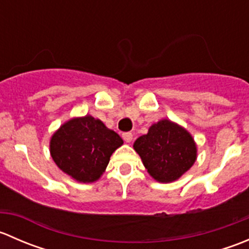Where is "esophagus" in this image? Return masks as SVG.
<instances>
[{
  "label": "esophagus",
  "mask_w": 249,
  "mask_h": 249,
  "mask_svg": "<svg viewBox=\"0 0 249 249\" xmlns=\"http://www.w3.org/2000/svg\"><path fill=\"white\" fill-rule=\"evenodd\" d=\"M123 140L125 141V142H127V143H130L132 141V134L131 132H124V134H123Z\"/></svg>",
  "instance_id": "obj_1"
}]
</instances>
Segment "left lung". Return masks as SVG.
<instances>
[{"instance_id": "8db88e82", "label": "left lung", "mask_w": 249, "mask_h": 249, "mask_svg": "<svg viewBox=\"0 0 249 249\" xmlns=\"http://www.w3.org/2000/svg\"><path fill=\"white\" fill-rule=\"evenodd\" d=\"M134 149L148 173L161 183L173 182L187 172L197 153L192 135L169 119L153 124L148 134L135 141Z\"/></svg>"}]
</instances>
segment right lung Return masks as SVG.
<instances>
[{
	"label": "right lung",
	"mask_w": 249,
	"mask_h": 249,
	"mask_svg": "<svg viewBox=\"0 0 249 249\" xmlns=\"http://www.w3.org/2000/svg\"><path fill=\"white\" fill-rule=\"evenodd\" d=\"M123 144L117 132L91 115L73 118L50 139V155L61 171L80 183L99 179L110 155Z\"/></svg>",
	"instance_id": "right-lung-1"
}]
</instances>
